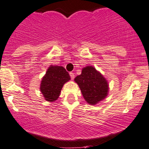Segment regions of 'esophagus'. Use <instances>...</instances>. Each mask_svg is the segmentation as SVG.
<instances>
[{
  "label": "esophagus",
  "instance_id": "esophagus-1",
  "mask_svg": "<svg viewBox=\"0 0 149 149\" xmlns=\"http://www.w3.org/2000/svg\"><path fill=\"white\" fill-rule=\"evenodd\" d=\"M70 77H71V79H74V73L70 72Z\"/></svg>",
  "mask_w": 149,
  "mask_h": 149
}]
</instances>
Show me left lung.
<instances>
[{"label":"left lung","instance_id":"8db88e82","mask_svg":"<svg viewBox=\"0 0 149 149\" xmlns=\"http://www.w3.org/2000/svg\"><path fill=\"white\" fill-rule=\"evenodd\" d=\"M82 95L89 104L95 105L105 98L108 93L107 81L94 67H87L82 70L80 75L75 77Z\"/></svg>","mask_w":149,"mask_h":149}]
</instances>
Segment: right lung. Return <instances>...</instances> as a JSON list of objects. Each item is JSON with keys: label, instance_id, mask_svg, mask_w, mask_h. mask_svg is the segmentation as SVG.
<instances>
[{"label": "right lung", "instance_id": "obj_1", "mask_svg": "<svg viewBox=\"0 0 149 149\" xmlns=\"http://www.w3.org/2000/svg\"><path fill=\"white\" fill-rule=\"evenodd\" d=\"M70 79V74L64 67L51 66L40 84V91L45 100L51 102L56 101L64 84Z\"/></svg>", "mask_w": 149, "mask_h": 149}]
</instances>
